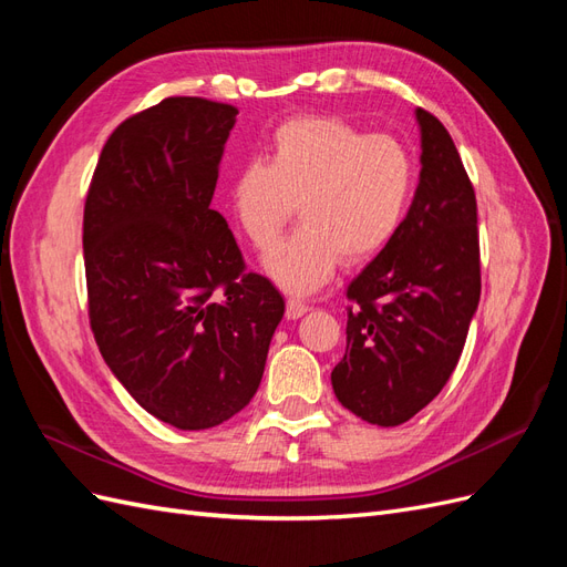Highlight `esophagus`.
<instances>
[{"mask_svg": "<svg viewBox=\"0 0 567 567\" xmlns=\"http://www.w3.org/2000/svg\"><path fill=\"white\" fill-rule=\"evenodd\" d=\"M307 310H310V307H307L302 300L290 298V300L286 302V319L296 321V319H300L302 315H307Z\"/></svg>", "mask_w": 567, "mask_h": 567, "instance_id": "esophagus-1", "label": "esophagus"}]
</instances>
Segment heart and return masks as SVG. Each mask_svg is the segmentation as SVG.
Here are the masks:
<instances>
[{"instance_id": "b5f03b06", "label": "heart", "mask_w": 567, "mask_h": 567, "mask_svg": "<svg viewBox=\"0 0 567 567\" xmlns=\"http://www.w3.org/2000/svg\"><path fill=\"white\" fill-rule=\"evenodd\" d=\"M416 169L390 134L307 115L271 136L267 163L248 161L229 184V208L255 250H269L299 205L303 227L265 257L286 293L310 296L346 262H362L398 234Z\"/></svg>"}]
</instances>
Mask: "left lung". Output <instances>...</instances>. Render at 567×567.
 I'll return each mask as SVG.
<instances>
[{"label": "left lung", "instance_id": "obj_1", "mask_svg": "<svg viewBox=\"0 0 567 567\" xmlns=\"http://www.w3.org/2000/svg\"><path fill=\"white\" fill-rule=\"evenodd\" d=\"M421 175L385 248L348 286V348L331 373L338 402L392 427L447 385L480 302L477 205L450 132L416 109Z\"/></svg>", "mask_w": 567, "mask_h": 567}]
</instances>
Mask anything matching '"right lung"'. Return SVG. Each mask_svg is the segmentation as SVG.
I'll use <instances>...</instances> for the list:
<instances>
[{
	"label": "right lung",
	"mask_w": 567,
	"mask_h": 567,
	"mask_svg": "<svg viewBox=\"0 0 567 567\" xmlns=\"http://www.w3.org/2000/svg\"><path fill=\"white\" fill-rule=\"evenodd\" d=\"M238 111L169 96L127 117L101 151L84 203L90 323L115 379L151 416L205 431L260 388L286 302L244 271L210 208Z\"/></svg>",
	"instance_id": "obj_1"
}]
</instances>
